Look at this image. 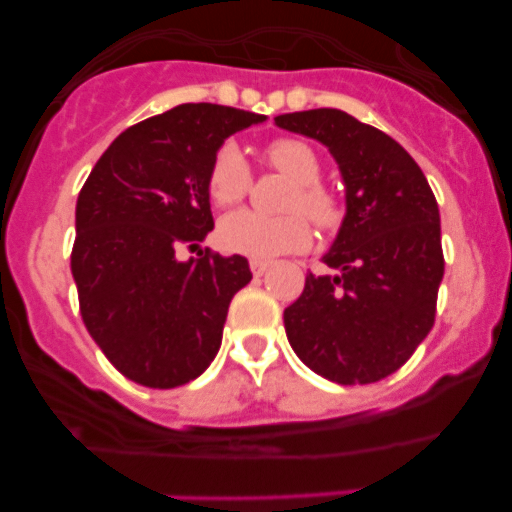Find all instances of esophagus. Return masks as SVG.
<instances>
[{"mask_svg": "<svg viewBox=\"0 0 512 512\" xmlns=\"http://www.w3.org/2000/svg\"><path fill=\"white\" fill-rule=\"evenodd\" d=\"M250 270H252V275L260 277V275H265L267 270H270V262H267V260H250Z\"/></svg>", "mask_w": 512, "mask_h": 512, "instance_id": "1", "label": "esophagus"}]
</instances>
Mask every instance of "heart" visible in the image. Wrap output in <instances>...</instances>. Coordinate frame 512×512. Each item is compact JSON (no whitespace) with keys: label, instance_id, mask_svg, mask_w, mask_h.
<instances>
[{"label":"heart","instance_id":"b5f03b06","mask_svg":"<svg viewBox=\"0 0 512 512\" xmlns=\"http://www.w3.org/2000/svg\"><path fill=\"white\" fill-rule=\"evenodd\" d=\"M267 160L277 173L294 183L285 200V210H299V213L272 218L245 208L225 215L218 225V242L223 250L255 260L304 250L312 242V227L303 218L305 214L319 230H337L344 218L337 195L319 183L322 163L312 146L297 138H280L267 146ZM250 183V165L240 148L235 143H223L210 165V198L218 205H235L245 198Z\"/></svg>","mask_w":512,"mask_h":512}]
</instances>
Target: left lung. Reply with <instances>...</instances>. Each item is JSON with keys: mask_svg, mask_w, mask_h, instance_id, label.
Instances as JSON below:
<instances>
[{"mask_svg": "<svg viewBox=\"0 0 512 512\" xmlns=\"http://www.w3.org/2000/svg\"><path fill=\"white\" fill-rule=\"evenodd\" d=\"M275 123L327 146L347 190V215L322 257L337 275L309 272L285 309L287 339L324 379L374 384L409 361L436 319L438 203L416 160L349 113L312 108Z\"/></svg>", "mask_w": 512, "mask_h": 512, "instance_id": "obj_1", "label": "left lung"}]
</instances>
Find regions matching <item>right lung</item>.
<instances>
[{
	"mask_svg": "<svg viewBox=\"0 0 512 512\" xmlns=\"http://www.w3.org/2000/svg\"><path fill=\"white\" fill-rule=\"evenodd\" d=\"M265 116L183 103L126 128L76 200L71 275L86 329L126 379L175 389L198 379L223 342L227 307L252 280L245 257L205 250L208 175L227 136Z\"/></svg>",
	"mask_w": 512,
	"mask_h": 512,
	"instance_id": "obj_1",
	"label": "right lung"
}]
</instances>
